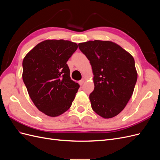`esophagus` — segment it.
Segmentation results:
<instances>
[{
  "label": "esophagus",
  "instance_id": "obj_1",
  "mask_svg": "<svg viewBox=\"0 0 160 160\" xmlns=\"http://www.w3.org/2000/svg\"><path fill=\"white\" fill-rule=\"evenodd\" d=\"M79 83L80 85H82L83 83H84V79H81V81H79Z\"/></svg>",
  "mask_w": 160,
  "mask_h": 160
}]
</instances>
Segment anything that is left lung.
Instances as JSON below:
<instances>
[{"mask_svg": "<svg viewBox=\"0 0 160 160\" xmlns=\"http://www.w3.org/2000/svg\"><path fill=\"white\" fill-rule=\"evenodd\" d=\"M90 61L95 88L89 95L91 108L105 119L122 111L132 97L138 79L132 55L116 43L89 41L79 43Z\"/></svg>", "mask_w": 160, "mask_h": 160, "instance_id": "1", "label": "left lung"}]
</instances>
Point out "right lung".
Segmentation results:
<instances>
[{
	"label": "right lung",
	"instance_id": "right-lung-1",
	"mask_svg": "<svg viewBox=\"0 0 160 160\" xmlns=\"http://www.w3.org/2000/svg\"><path fill=\"white\" fill-rule=\"evenodd\" d=\"M77 47L69 41L46 40L22 61V79L28 95L37 109L50 117L68 110L79 88L71 79L67 64Z\"/></svg>",
	"mask_w": 160,
	"mask_h": 160
}]
</instances>
